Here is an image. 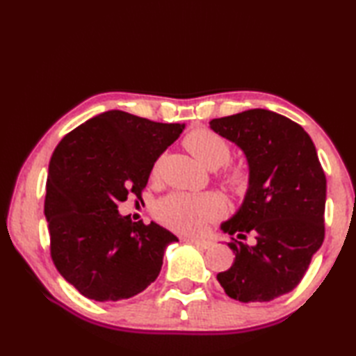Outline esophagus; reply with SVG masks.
<instances>
[{"label": "esophagus", "mask_w": 356, "mask_h": 356, "mask_svg": "<svg viewBox=\"0 0 356 356\" xmlns=\"http://www.w3.org/2000/svg\"><path fill=\"white\" fill-rule=\"evenodd\" d=\"M184 240H186V242H190L193 245H196L197 248H202V250H209L210 246H212V242H209V240H206V238H197V237L185 236Z\"/></svg>", "instance_id": "obj_1"}]
</instances>
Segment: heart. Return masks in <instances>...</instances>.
<instances>
[{"instance_id":"1","label":"heart","mask_w":356,"mask_h":356,"mask_svg":"<svg viewBox=\"0 0 356 356\" xmlns=\"http://www.w3.org/2000/svg\"><path fill=\"white\" fill-rule=\"evenodd\" d=\"M185 146L201 165L210 170L220 168L231 159V144L210 129H195L185 138ZM222 184L236 195H243L250 186V171L245 166L229 168L221 176ZM225 201L216 193L185 195L172 193L155 206L160 221L184 232H200L209 222L225 213Z\"/></svg>"}]
</instances>
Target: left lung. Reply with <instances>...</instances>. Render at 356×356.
<instances>
[{"mask_svg": "<svg viewBox=\"0 0 356 356\" xmlns=\"http://www.w3.org/2000/svg\"><path fill=\"white\" fill-rule=\"evenodd\" d=\"M210 129L243 150L250 186L243 204L221 229L232 267L216 275L229 297L270 301L293 291L325 237L327 179L311 136L301 125L268 110L212 119ZM255 234L257 243L241 242Z\"/></svg>", "mask_w": 356, "mask_h": 356, "instance_id": "left-lung-1", "label": "left lung"}]
</instances>
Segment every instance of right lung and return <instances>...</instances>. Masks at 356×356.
Here are the masks:
<instances>
[{
	"label": "right lung",
	"instance_id": "obj_1",
	"mask_svg": "<svg viewBox=\"0 0 356 356\" xmlns=\"http://www.w3.org/2000/svg\"><path fill=\"white\" fill-rule=\"evenodd\" d=\"M184 124H161L111 110L86 120L58 144L47 177L50 254L63 278L84 297H135L159 276L166 246L177 237L156 222L118 212L141 197L156 159Z\"/></svg>",
	"mask_w": 356,
	"mask_h": 356
}]
</instances>
